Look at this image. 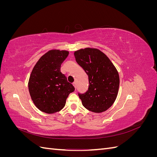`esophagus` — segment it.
Instances as JSON below:
<instances>
[{"label": "esophagus", "instance_id": "esophagus-1", "mask_svg": "<svg viewBox=\"0 0 157 157\" xmlns=\"http://www.w3.org/2000/svg\"><path fill=\"white\" fill-rule=\"evenodd\" d=\"M73 86H75V88H77V84H76V82H74L73 83Z\"/></svg>", "mask_w": 157, "mask_h": 157}]
</instances>
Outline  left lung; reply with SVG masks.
Listing matches in <instances>:
<instances>
[{
  "mask_svg": "<svg viewBox=\"0 0 157 157\" xmlns=\"http://www.w3.org/2000/svg\"><path fill=\"white\" fill-rule=\"evenodd\" d=\"M74 55L88 76V90L83 94L78 92L82 105L94 113L105 111L118 94L120 79L116 68L105 54L96 48L80 49Z\"/></svg>",
  "mask_w": 157,
  "mask_h": 157,
  "instance_id": "1",
  "label": "left lung"
}]
</instances>
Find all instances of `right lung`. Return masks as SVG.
Instances as JSON below:
<instances>
[{
	"instance_id": "right-lung-1",
	"label": "right lung",
	"mask_w": 157,
	"mask_h": 157,
	"mask_svg": "<svg viewBox=\"0 0 157 157\" xmlns=\"http://www.w3.org/2000/svg\"><path fill=\"white\" fill-rule=\"evenodd\" d=\"M69 52L50 50L42 56L33 68L29 91L36 107L42 112L52 114L62 109L75 87L61 72V65Z\"/></svg>"
}]
</instances>
